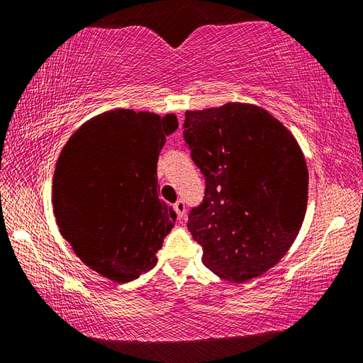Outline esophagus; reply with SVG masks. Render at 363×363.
<instances>
[{"instance_id":"34e87169","label":"esophagus","mask_w":363,"mask_h":363,"mask_svg":"<svg viewBox=\"0 0 363 363\" xmlns=\"http://www.w3.org/2000/svg\"><path fill=\"white\" fill-rule=\"evenodd\" d=\"M174 211L177 214V218L182 219L184 216H186V203H184L182 200L176 201V203H174Z\"/></svg>"}]
</instances>
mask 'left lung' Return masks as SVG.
Wrapping results in <instances>:
<instances>
[{
	"label": "left lung",
	"instance_id": "1",
	"mask_svg": "<svg viewBox=\"0 0 363 363\" xmlns=\"http://www.w3.org/2000/svg\"><path fill=\"white\" fill-rule=\"evenodd\" d=\"M184 139L206 179L189 230L219 279L242 284L272 269L296 240L309 173L291 131L266 108L227 102L187 110Z\"/></svg>",
	"mask_w": 363,
	"mask_h": 363
}]
</instances>
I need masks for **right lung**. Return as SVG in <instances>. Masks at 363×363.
I'll return each instance as SVG.
<instances>
[{
  "label": "right lung",
  "mask_w": 363,
  "mask_h": 363,
  "mask_svg": "<svg viewBox=\"0 0 363 363\" xmlns=\"http://www.w3.org/2000/svg\"><path fill=\"white\" fill-rule=\"evenodd\" d=\"M174 113L113 108L83 123L60 150L52 177L59 232L86 266L128 284L157 264L176 223L158 199L157 162Z\"/></svg>",
  "instance_id": "obj_1"
}]
</instances>
